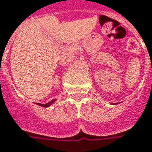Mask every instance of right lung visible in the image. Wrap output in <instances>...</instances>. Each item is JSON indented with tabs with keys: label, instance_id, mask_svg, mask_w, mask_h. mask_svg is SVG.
<instances>
[{
	"label": "right lung",
	"instance_id": "1",
	"mask_svg": "<svg viewBox=\"0 0 152 152\" xmlns=\"http://www.w3.org/2000/svg\"><path fill=\"white\" fill-rule=\"evenodd\" d=\"M55 100H51L50 102H49L48 103H45V104H40V103H38V105L39 106H41V107H49V106H50L52 103H53V102H54Z\"/></svg>",
	"mask_w": 152,
	"mask_h": 152
}]
</instances>
